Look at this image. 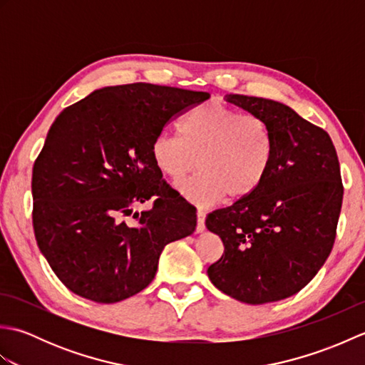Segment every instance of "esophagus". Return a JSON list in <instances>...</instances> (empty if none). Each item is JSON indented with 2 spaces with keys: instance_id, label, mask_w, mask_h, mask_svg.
Returning <instances> with one entry per match:
<instances>
[{
  "instance_id": "1",
  "label": "esophagus",
  "mask_w": 365,
  "mask_h": 365,
  "mask_svg": "<svg viewBox=\"0 0 365 365\" xmlns=\"http://www.w3.org/2000/svg\"><path fill=\"white\" fill-rule=\"evenodd\" d=\"M205 229V213L202 210H197V224H196V230L197 232H204Z\"/></svg>"
}]
</instances>
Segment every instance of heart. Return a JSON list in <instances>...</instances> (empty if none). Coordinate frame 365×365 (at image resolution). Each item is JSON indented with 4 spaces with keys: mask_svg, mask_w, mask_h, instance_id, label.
<instances>
[{
    "mask_svg": "<svg viewBox=\"0 0 365 365\" xmlns=\"http://www.w3.org/2000/svg\"><path fill=\"white\" fill-rule=\"evenodd\" d=\"M150 157L170 180H180L197 165L199 173L177 190L190 202L207 207L224 196L245 199L260 187L273 165L274 138L260 115L208 102L185 115L178 136L168 131L155 136Z\"/></svg>",
    "mask_w": 365,
    "mask_h": 365,
    "instance_id": "obj_1",
    "label": "heart"
}]
</instances>
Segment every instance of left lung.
Returning <instances> with one entry per match:
<instances>
[{
    "label": "left lung",
    "mask_w": 365,
    "mask_h": 365,
    "mask_svg": "<svg viewBox=\"0 0 365 365\" xmlns=\"http://www.w3.org/2000/svg\"><path fill=\"white\" fill-rule=\"evenodd\" d=\"M226 100L268 122L274 160L251 196L207 216V229L224 245L207 273L242 302L281 301L312 281L334 246L344 197L336 147L284 103L238 94Z\"/></svg>",
    "instance_id": "left-lung-1"
}]
</instances>
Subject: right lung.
Masks as SVG:
<instances>
[{
  "label": "right lung",
  "mask_w": 365,
  "mask_h": 365,
  "mask_svg": "<svg viewBox=\"0 0 365 365\" xmlns=\"http://www.w3.org/2000/svg\"><path fill=\"white\" fill-rule=\"evenodd\" d=\"M208 92L149 83L94 91L53 122L33 168L38 250L68 290L118 302L144 290L165 246L192 234L196 208L166 183L152 139ZM154 197L150 211L125 218Z\"/></svg>",
  "instance_id": "right-lung-1"
}]
</instances>
